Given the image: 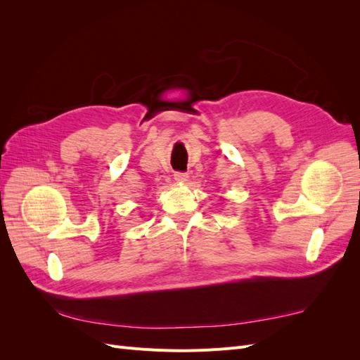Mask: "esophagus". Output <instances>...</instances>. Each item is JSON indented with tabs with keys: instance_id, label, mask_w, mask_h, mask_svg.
Returning <instances> with one entry per match:
<instances>
[{
	"instance_id": "esophagus-1",
	"label": "esophagus",
	"mask_w": 360,
	"mask_h": 360,
	"mask_svg": "<svg viewBox=\"0 0 360 360\" xmlns=\"http://www.w3.org/2000/svg\"><path fill=\"white\" fill-rule=\"evenodd\" d=\"M188 174L186 172H181V171H177V172H174V179H176L177 181H180V183H183V181H186L188 180Z\"/></svg>"
}]
</instances>
